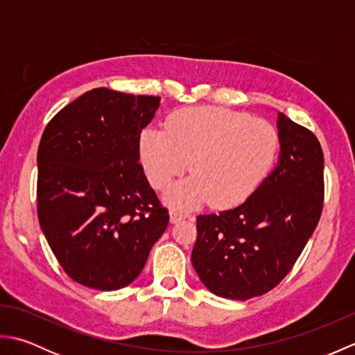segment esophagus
I'll use <instances>...</instances> for the list:
<instances>
[{"label":"esophagus","instance_id":"34e87169","mask_svg":"<svg viewBox=\"0 0 355 355\" xmlns=\"http://www.w3.org/2000/svg\"><path fill=\"white\" fill-rule=\"evenodd\" d=\"M184 218H187V215L183 212H178V210H171L169 212V220L172 224H177L182 220H184Z\"/></svg>","mask_w":355,"mask_h":355}]
</instances>
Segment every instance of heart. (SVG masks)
Returning <instances> with one entry per match:
<instances>
[{
    "label": "heart",
    "instance_id": "heart-1",
    "mask_svg": "<svg viewBox=\"0 0 355 355\" xmlns=\"http://www.w3.org/2000/svg\"><path fill=\"white\" fill-rule=\"evenodd\" d=\"M279 148V131L267 120L216 107L177 111L166 130L148 128L140 135L141 163L155 189L191 164L193 175L164 195L171 206L182 209L207 201L221 209L241 205L268 177Z\"/></svg>",
    "mask_w": 355,
    "mask_h": 355
}]
</instances>
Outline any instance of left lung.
<instances>
[{
	"mask_svg": "<svg viewBox=\"0 0 355 355\" xmlns=\"http://www.w3.org/2000/svg\"><path fill=\"white\" fill-rule=\"evenodd\" d=\"M276 168L243 205L197 218L192 266L216 296L247 300L282 281L302 253L323 206L318 137L277 112Z\"/></svg>",
	"mask_w": 355,
	"mask_h": 355,
	"instance_id": "left-lung-1",
	"label": "left lung"
}]
</instances>
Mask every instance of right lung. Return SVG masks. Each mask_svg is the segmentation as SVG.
<instances>
[{"mask_svg": "<svg viewBox=\"0 0 355 355\" xmlns=\"http://www.w3.org/2000/svg\"><path fill=\"white\" fill-rule=\"evenodd\" d=\"M160 97L94 88L50 120L37 148V218L65 273L112 291L137 277L169 223L140 166Z\"/></svg>", "mask_w": 355, "mask_h": 355, "instance_id": "obj_1", "label": "right lung"}]
</instances>
